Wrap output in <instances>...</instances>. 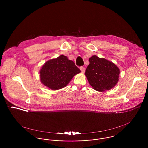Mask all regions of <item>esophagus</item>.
Returning a JSON list of instances; mask_svg holds the SVG:
<instances>
[{"mask_svg": "<svg viewBox=\"0 0 148 148\" xmlns=\"http://www.w3.org/2000/svg\"><path fill=\"white\" fill-rule=\"evenodd\" d=\"M80 71H82V73H84L85 71V68L84 67H83V66H80Z\"/></svg>", "mask_w": 148, "mask_h": 148, "instance_id": "obj_1", "label": "esophagus"}]
</instances>
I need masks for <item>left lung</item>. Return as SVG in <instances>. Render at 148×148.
Segmentation results:
<instances>
[{"mask_svg":"<svg viewBox=\"0 0 148 148\" xmlns=\"http://www.w3.org/2000/svg\"><path fill=\"white\" fill-rule=\"evenodd\" d=\"M89 61L85 74L93 89L104 92L115 86L120 74L119 69L115 64L96 56H92Z\"/></svg>","mask_w":148,"mask_h":148,"instance_id":"obj_1","label":"left lung"}]
</instances>
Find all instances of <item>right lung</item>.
<instances>
[{"label": "right lung", "instance_id": "1", "mask_svg": "<svg viewBox=\"0 0 148 148\" xmlns=\"http://www.w3.org/2000/svg\"><path fill=\"white\" fill-rule=\"evenodd\" d=\"M80 71L74 62L61 55L42 65L40 71V80L45 86L52 90H58L66 86Z\"/></svg>", "mask_w": 148, "mask_h": 148}]
</instances>
